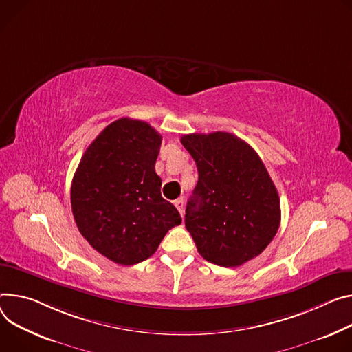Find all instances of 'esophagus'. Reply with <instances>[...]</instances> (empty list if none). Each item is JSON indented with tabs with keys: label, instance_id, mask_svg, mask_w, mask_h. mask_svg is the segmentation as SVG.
I'll return each mask as SVG.
<instances>
[{
	"label": "esophagus",
	"instance_id": "esophagus-1",
	"mask_svg": "<svg viewBox=\"0 0 352 352\" xmlns=\"http://www.w3.org/2000/svg\"><path fill=\"white\" fill-rule=\"evenodd\" d=\"M174 205H175V208L178 209V212L181 213V216H184V199L179 198V199L174 201Z\"/></svg>",
	"mask_w": 352,
	"mask_h": 352
}]
</instances>
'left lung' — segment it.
Here are the masks:
<instances>
[{"label": "left lung", "mask_w": 352, "mask_h": 352, "mask_svg": "<svg viewBox=\"0 0 352 352\" xmlns=\"http://www.w3.org/2000/svg\"><path fill=\"white\" fill-rule=\"evenodd\" d=\"M198 184L185 210V228L202 257L233 268L260 255L280 223L278 190L255 150L228 132L185 135Z\"/></svg>", "instance_id": "8db88e82"}]
</instances>
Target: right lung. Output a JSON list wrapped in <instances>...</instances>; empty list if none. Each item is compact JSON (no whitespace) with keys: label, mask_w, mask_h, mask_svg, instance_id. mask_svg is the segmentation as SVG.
I'll return each mask as SVG.
<instances>
[{"label":"right lung","mask_w":352,"mask_h":352,"mask_svg":"<svg viewBox=\"0 0 352 352\" xmlns=\"http://www.w3.org/2000/svg\"><path fill=\"white\" fill-rule=\"evenodd\" d=\"M162 139L147 122L120 118L88 146L74 174L76 225L94 250L116 264L147 260L181 225L178 210L160 192L154 168Z\"/></svg>","instance_id":"right-lung-1"}]
</instances>
